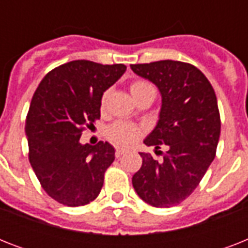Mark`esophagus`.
<instances>
[{"label":"esophagus","instance_id":"esophagus-1","mask_svg":"<svg viewBox=\"0 0 248 248\" xmlns=\"http://www.w3.org/2000/svg\"><path fill=\"white\" fill-rule=\"evenodd\" d=\"M126 152H127L126 149H122V148H117V149H116V157H117V158H120L121 155H124Z\"/></svg>","mask_w":248,"mask_h":248}]
</instances>
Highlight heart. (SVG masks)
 <instances>
[{
    "mask_svg": "<svg viewBox=\"0 0 248 248\" xmlns=\"http://www.w3.org/2000/svg\"><path fill=\"white\" fill-rule=\"evenodd\" d=\"M130 93L135 100H138L141 95L147 93H155V87L151 82L145 79H136L130 83ZM109 96V90H105L100 96V110L104 112L107 100ZM143 128L135 124L127 121H117L114 124H109L105 130L107 139L118 147H130L143 135Z\"/></svg>",
    "mask_w": 248,
    "mask_h": 248,
    "instance_id": "1",
    "label": "heart"
}]
</instances>
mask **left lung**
<instances>
[{
  "label": "left lung",
  "mask_w": 248,
  "mask_h": 248,
  "mask_svg": "<svg viewBox=\"0 0 248 248\" xmlns=\"http://www.w3.org/2000/svg\"><path fill=\"white\" fill-rule=\"evenodd\" d=\"M131 69L162 95L158 124L144 143L169 148L161 162L140 153L143 165L132 185L147 203L172 207L194 192L215 158L221 128L215 91L198 68L184 62L132 64Z\"/></svg>",
  "instance_id": "left-lung-1"
}]
</instances>
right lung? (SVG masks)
<instances>
[{"label": "right lung", "mask_w": 248, "mask_h": 248, "mask_svg": "<svg viewBox=\"0 0 248 248\" xmlns=\"http://www.w3.org/2000/svg\"><path fill=\"white\" fill-rule=\"evenodd\" d=\"M126 71L124 64L73 60L45 76L25 118L28 158L44 190L69 207L99 196L114 161L108 141L82 145L81 134L100 118V96Z\"/></svg>", "instance_id": "1"}]
</instances>
